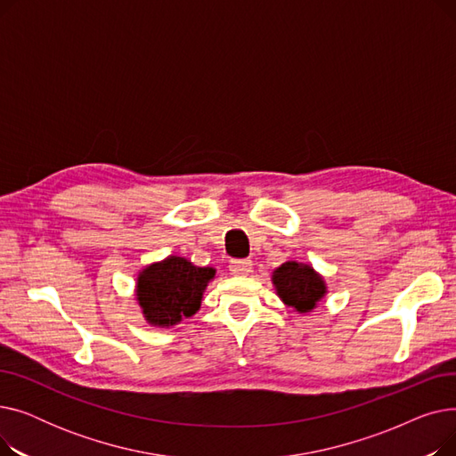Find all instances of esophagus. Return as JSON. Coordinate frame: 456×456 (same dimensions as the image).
<instances>
[{
  "instance_id": "34e87169",
  "label": "esophagus",
  "mask_w": 456,
  "mask_h": 456,
  "mask_svg": "<svg viewBox=\"0 0 456 456\" xmlns=\"http://www.w3.org/2000/svg\"><path fill=\"white\" fill-rule=\"evenodd\" d=\"M229 270L232 275H249L251 270H253V262L251 260H231L229 265Z\"/></svg>"
}]
</instances>
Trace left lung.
I'll return each mask as SVG.
<instances>
[{"label":"left lung","instance_id":"obj_1","mask_svg":"<svg viewBox=\"0 0 456 456\" xmlns=\"http://www.w3.org/2000/svg\"><path fill=\"white\" fill-rule=\"evenodd\" d=\"M272 282L281 301L299 314L313 313L327 294L325 279L313 266L297 260H289L275 268Z\"/></svg>","mask_w":456,"mask_h":456}]
</instances>
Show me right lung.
<instances>
[{"mask_svg":"<svg viewBox=\"0 0 456 456\" xmlns=\"http://www.w3.org/2000/svg\"><path fill=\"white\" fill-rule=\"evenodd\" d=\"M214 277V268L194 266L184 256L170 255L138 272L134 297L150 325L167 329L198 313Z\"/></svg>","mask_w":456,"mask_h":456,"instance_id":"obj_1","label":"right lung"}]
</instances>
